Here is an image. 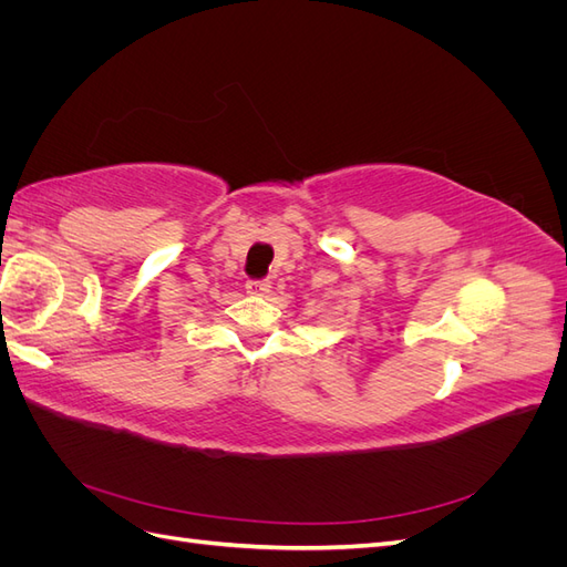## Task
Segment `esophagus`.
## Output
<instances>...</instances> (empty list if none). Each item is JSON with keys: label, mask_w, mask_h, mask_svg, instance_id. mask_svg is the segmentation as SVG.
Returning <instances> with one entry per match:
<instances>
[{"label": "esophagus", "mask_w": 567, "mask_h": 567, "mask_svg": "<svg viewBox=\"0 0 567 567\" xmlns=\"http://www.w3.org/2000/svg\"><path fill=\"white\" fill-rule=\"evenodd\" d=\"M269 288H271V284L267 279H262V281H248L246 284V293H250V296H267Z\"/></svg>", "instance_id": "obj_1"}]
</instances>
